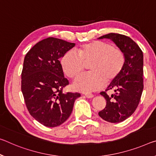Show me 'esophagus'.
I'll list each match as a JSON object with an SVG mask.
<instances>
[{"instance_id":"obj_1","label":"esophagus","mask_w":156,"mask_h":156,"mask_svg":"<svg viewBox=\"0 0 156 156\" xmlns=\"http://www.w3.org/2000/svg\"><path fill=\"white\" fill-rule=\"evenodd\" d=\"M85 96H86V97L89 98H91L94 97V94H90V93H86V94H85Z\"/></svg>"}]
</instances>
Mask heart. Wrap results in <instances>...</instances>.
Wrapping results in <instances>:
<instances>
[{
  "instance_id": "heart-1",
  "label": "heart",
  "mask_w": 156,
  "mask_h": 156,
  "mask_svg": "<svg viewBox=\"0 0 156 156\" xmlns=\"http://www.w3.org/2000/svg\"><path fill=\"white\" fill-rule=\"evenodd\" d=\"M78 52L70 50L61 59V66L68 77L75 78L83 72L85 63H90V73L84 74L74 82V87L83 92L100 90L105 83L117 78L125 65L123 52L110 43L95 41L82 46Z\"/></svg>"
}]
</instances>
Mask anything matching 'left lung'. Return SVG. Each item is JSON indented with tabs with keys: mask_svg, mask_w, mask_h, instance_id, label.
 I'll return each mask as SVG.
<instances>
[{
	"mask_svg": "<svg viewBox=\"0 0 156 156\" xmlns=\"http://www.w3.org/2000/svg\"><path fill=\"white\" fill-rule=\"evenodd\" d=\"M104 38L111 39L123 52L126 62L120 75L106 90H114L115 94L100 93L105 98L106 106L98 115L106 122L119 123L131 116L140 103L144 88L143 53L132 39L123 34L109 33L98 39Z\"/></svg>",
	"mask_w": 156,
	"mask_h": 156,
	"instance_id": "left-lung-1",
	"label": "left lung"
}]
</instances>
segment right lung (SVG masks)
<instances>
[{
	"label": "right lung",
	"instance_id": "right-lung-1",
	"mask_svg": "<svg viewBox=\"0 0 156 156\" xmlns=\"http://www.w3.org/2000/svg\"><path fill=\"white\" fill-rule=\"evenodd\" d=\"M62 39L48 37L37 43L25 56L21 91L29 113L47 127L61 125L72 112L78 92L63 93L69 85L59 59L75 46Z\"/></svg>",
	"mask_w": 156,
	"mask_h": 156
}]
</instances>
